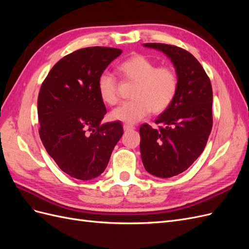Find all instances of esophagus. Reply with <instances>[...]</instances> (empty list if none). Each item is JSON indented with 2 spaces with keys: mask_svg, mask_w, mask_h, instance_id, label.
Returning <instances> with one entry per match:
<instances>
[{
  "mask_svg": "<svg viewBox=\"0 0 249 249\" xmlns=\"http://www.w3.org/2000/svg\"><path fill=\"white\" fill-rule=\"evenodd\" d=\"M134 129H135V126H134V125L127 124H124V131H132V130H134Z\"/></svg>",
  "mask_w": 249,
  "mask_h": 249,
  "instance_id": "1",
  "label": "esophagus"
}]
</instances>
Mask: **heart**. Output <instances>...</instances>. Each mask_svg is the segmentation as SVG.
Instances as JSON below:
<instances>
[{
    "mask_svg": "<svg viewBox=\"0 0 249 249\" xmlns=\"http://www.w3.org/2000/svg\"><path fill=\"white\" fill-rule=\"evenodd\" d=\"M117 71L124 80L135 82L133 100L119 105L109 114L111 120L135 124L154 114L164 112L175 101L178 90V76L171 66H158L150 58L136 54L120 62ZM96 89L103 103L113 106L118 102V82L110 73L103 72L96 82Z\"/></svg>",
    "mask_w": 249,
    "mask_h": 249,
    "instance_id": "b5f03b06",
    "label": "heart"
}]
</instances>
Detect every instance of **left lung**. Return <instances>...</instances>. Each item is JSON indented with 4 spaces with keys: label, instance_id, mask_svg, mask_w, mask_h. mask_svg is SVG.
I'll return each mask as SVG.
<instances>
[{
    "label": "left lung",
    "instance_id": "obj_1",
    "mask_svg": "<svg viewBox=\"0 0 249 249\" xmlns=\"http://www.w3.org/2000/svg\"><path fill=\"white\" fill-rule=\"evenodd\" d=\"M170 58L178 76L175 101L155 120L143 124L140 152L143 166L158 178H171L189 168L206 147L213 125V90L201 64L189 52L171 44L144 43Z\"/></svg>",
    "mask_w": 249,
    "mask_h": 249
}]
</instances>
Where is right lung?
Returning a JSON list of instances; mask_svg holds the SVG:
<instances>
[{
    "label": "right lung",
    "mask_w": 249,
    "mask_h": 249,
    "mask_svg": "<svg viewBox=\"0 0 249 249\" xmlns=\"http://www.w3.org/2000/svg\"><path fill=\"white\" fill-rule=\"evenodd\" d=\"M123 51L90 47L74 51L53 66L37 100L39 136L59 168L89 180L104 172L123 136L119 122L101 124L107 113L96 82Z\"/></svg>",
    "instance_id": "1"
}]
</instances>
